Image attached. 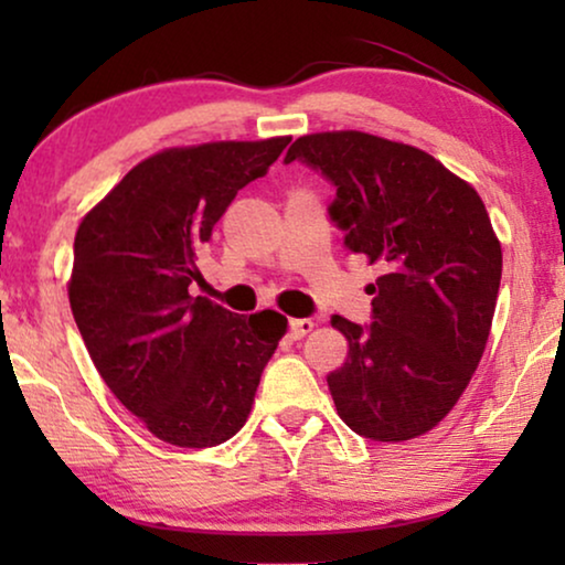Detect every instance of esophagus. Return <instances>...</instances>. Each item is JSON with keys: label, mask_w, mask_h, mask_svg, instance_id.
Masks as SVG:
<instances>
[{"label": "esophagus", "mask_w": 565, "mask_h": 565, "mask_svg": "<svg viewBox=\"0 0 565 565\" xmlns=\"http://www.w3.org/2000/svg\"><path fill=\"white\" fill-rule=\"evenodd\" d=\"M316 321L313 319H292L290 321V337L292 339H303L308 331H313Z\"/></svg>", "instance_id": "1"}]
</instances>
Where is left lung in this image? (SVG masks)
I'll return each instance as SVG.
<instances>
[{"instance_id": "1", "label": "left lung", "mask_w": 565, "mask_h": 565, "mask_svg": "<svg viewBox=\"0 0 565 565\" xmlns=\"http://www.w3.org/2000/svg\"><path fill=\"white\" fill-rule=\"evenodd\" d=\"M296 159L334 182L329 213L347 249L383 267L370 327L331 316L350 344L327 375L337 414L375 443L427 435L489 342L501 244L483 200L431 153L362 130L300 136L285 161Z\"/></svg>"}]
</instances>
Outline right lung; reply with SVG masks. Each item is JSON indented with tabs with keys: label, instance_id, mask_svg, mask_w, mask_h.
I'll return each instance as SVG.
<instances>
[{
	"label": "right lung",
	"instance_id": "right-lung-1",
	"mask_svg": "<svg viewBox=\"0 0 565 565\" xmlns=\"http://www.w3.org/2000/svg\"><path fill=\"white\" fill-rule=\"evenodd\" d=\"M288 143L275 136L153 153L76 228V327L115 398L169 445L203 450L234 437L288 331L269 308L242 316L190 296L213 226Z\"/></svg>",
	"mask_w": 565,
	"mask_h": 565
}]
</instances>
